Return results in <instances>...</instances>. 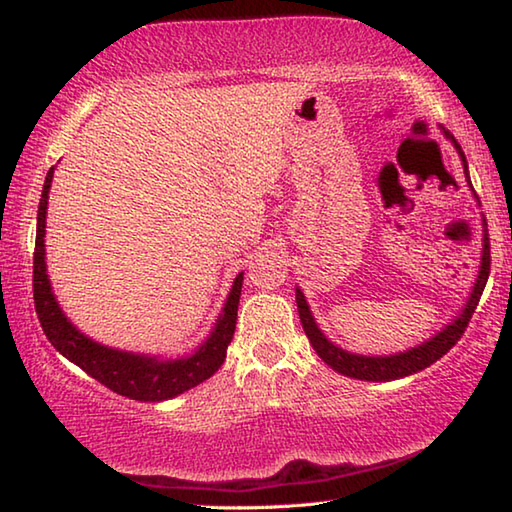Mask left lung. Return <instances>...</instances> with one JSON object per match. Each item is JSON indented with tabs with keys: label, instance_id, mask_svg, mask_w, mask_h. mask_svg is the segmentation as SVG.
<instances>
[{
	"label": "left lung",
	"instance_id": "obj_1",
	"mask_svg": "<svg viewBox=\"0 0 512 512\" xmlns=\"http://www.w3.org/2000/svg\"><path fill=\"white\" fill-rule=\"evenodd\" d=\"M452 141L454 136L448 134ZM454 147H457L459 154H461V161L463 167H466V174H468V165H466V154H463L461 145L454 141ZM470 181V176H468ZM488 273H490V248H488V241L486 246H483V257H481V271L477 277V284L472 288L470 293V300L466 304V309L459 315L457 320L452 324H448L441 333H436L434 338H430L423 345H418L410 351H403V353H396V356H385V358H371V356H356V353H349L345 349H340L329 342L327 338L322 336V331L318 329V324H315L313 315L309 311V304H306L304 295L300 288H297L295 293V300H297V311H300V320H302V327L306 338L311 340V345L315 349V353L327 362L331 369H336L338 374L342 376H349V378H358V380H374V383H385V380H396V378H403V376H410L416 374V371H421L425 367H430L432 362H436L439 358H443L445 353H448L457 342L461 340L463 333H466L468 324L472 313H475L477 304L481 300V293L483 288H486L488 282Z\"/></svg>",
	"mask_w": 512,
	"mask_h": 512
}]
</instances>
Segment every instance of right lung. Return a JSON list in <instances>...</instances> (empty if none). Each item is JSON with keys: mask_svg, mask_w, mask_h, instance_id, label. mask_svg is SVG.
<instances>
[{"mask_svg": "<svg viewBox=\"0 0 512 512\" xmlns=\"http://www.w3.org/2000/svg\"><path fill=\"white\" fill-rule=\"evenodd\" d=\"M53 179V167L46 174L40 208H37V235H35V253H33V300L35 313L40 318L42 331L46 333L51 345L58 349L64 358L87 371L91 378L109 387L111 392L132 398V401H167V398L179 396L188 389L197 387L203 380H208L215 371L224 365L226 349L235 336L237 324V306L241 295V280L244 275H237L224 313L217 322L212 336L203 342L199 351H194L190 358L179 360H156L147 356H134V353L118 351L96 345L94 340L73 327L64 318L58 302L51 293L49 275L44 264V228H46V199Z\"/></svg>", "mask_w": 512, "mask_h": 512, "instance_id": "obj_1", "label": "right lung"}]
</instances>
